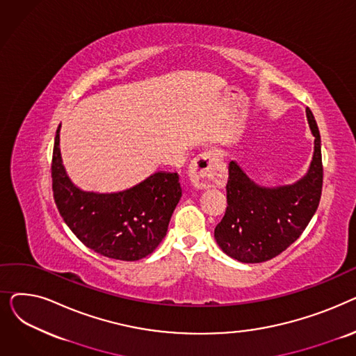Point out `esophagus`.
<instances>
[{
	"mask_svg": "<svg viewBox=\"0 0 356 356\" xmlns=\"http://www.w3.org/2000/svg\"><path fill=\"white\" fill-rule=\"evenodd\" d=\"M219 154L208 149L199 154L191 164V181L199 189H207L219 179Z\"/></svg>",
	"mask_w": 356,
	"mask_h": 356,
	"instance_id": "34e87169",
	"label": "esophagus"
}]
</instances>
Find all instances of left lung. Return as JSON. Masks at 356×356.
<instances>
[{"label": "left lung", "instance_id": "obj_1", "mask_svg": "<svg viewBox=\"0 0 356 356\" xmlns=\"http://www.w3.org/2000/svg\"><path fill=\"white\" fill-rule=\"evenodd\" d=\"M306 117L314 137L313 157L305 176L291 184L261 186L235 160L229 163L228 208L215 228L220 250L241 263H264L283 252L303 234L322 195L321 134L312 111Z\"/></svg>", "mask_w": 356, "mask_h": 356}]
</instances>
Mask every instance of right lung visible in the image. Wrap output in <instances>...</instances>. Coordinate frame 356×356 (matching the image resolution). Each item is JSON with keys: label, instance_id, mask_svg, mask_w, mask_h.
I'll return each mask as SVG.
<instances>
[{"label": "right lung", "instance_id": "add662e5", "mask_svg": "<svg viewBox=\"0 0 356 356\" xmlns=\"http://www.w3.org/2000/svg\"><path fill=\"white\" fill-rule=\"evenodd\" d=\"M60 127L53 147V196L66 225L88 248L120 261L152 254L165 236L181 197L177 173L156 172L120 192L99 193L74 184L63 165Z\"/></svg>", "mask_w": 356, "mask_h": 356}]
</instances>
